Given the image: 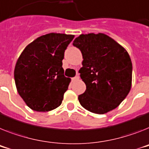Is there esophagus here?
<instances>
[{"instance_id":"obj_1","label":"esophagus","mask_w":149,"mask_h":149,"mask_svg":"<svg viewBox=\"0 0 149 149\" xmlns=\"http://www.w3.org/2000/svg\"><path fill=\"white\" fill-rule=\"evenodd\" d=\"M77 79H79V76H76V77H73V78H72V81L77 80Z\"/></svg>"}]
</instances>
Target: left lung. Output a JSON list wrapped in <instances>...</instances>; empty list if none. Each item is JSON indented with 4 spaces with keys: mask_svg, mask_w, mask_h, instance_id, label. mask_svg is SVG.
<instances>
[{
    "mask_svg": "<svg viewBox=\"0 0 149 149\" xmlns=\"http://www.w3.org/2000/svg\"><path fill=\"white\" fill-rule=\"evenodd\" d=\"M72 45L83 58L79 72L86 89L78 97L80 104L98 114L115 109L132 86V66L127 51L103 33L82 34Z\"/></svg>",
    "mask_w": 149,
    "mask_h": 149,
    "instance_id": "1",
    "label": "left lung"
}]
</instances>
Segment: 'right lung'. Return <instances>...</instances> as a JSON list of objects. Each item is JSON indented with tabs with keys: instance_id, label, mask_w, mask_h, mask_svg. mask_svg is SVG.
Segmentation results:
<instances>
[{
	"instance_id": "add662e5",
	"label": "right lung",
	"mask_w": 149,
	"mask_h": 149,
	"mask_svg": "<svg viewBox=\"0 0 149 149\" xmlns=\"http://www.w3.org/2000/svg\"><path fill=\"white\" fill-rule=\"evenodd\" d=\"M72 35L49 33L26 46L16 63L17 92L33 111L45 112L62 103L70 79L64 77L62 61Z\"/></svg>"
}]
</instances>
